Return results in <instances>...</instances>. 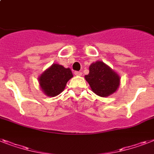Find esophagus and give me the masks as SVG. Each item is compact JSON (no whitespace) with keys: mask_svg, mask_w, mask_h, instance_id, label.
<instances>
[{"mask_svg":"<svg viewBox=\"0 0 154 154\" xmlns=\"http://www.w3.org/2000/svg\"><path fill=\"white\" fill-rule=\"evenodd\" d=\"M74 74L76 75V76H81V75H82V73H81V71H75Z\"/></svg>","mask_w":154,"mask_h":154,"instance_id":"34e87169","label":"esophagus"}]
</instances>
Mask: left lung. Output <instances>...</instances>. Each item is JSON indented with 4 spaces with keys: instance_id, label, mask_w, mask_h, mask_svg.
<instances>
[{
    "instance_id": "8db88e82",
    "label": "left lung",
    "mask_w": 154,
    "mask_h": 154,
    "mask_svg": "<svg viewBox=\"0 0 154 154\" xmlns=\"http://www.w3.org/2000/svg\"><path fill=\"white\" fill-rule=\"evenodd\" d=\"M85 78L92 92L101 97H107L115 93L120 85L119 75L101 61L90 65L89 73Z\"/></svg>"
}]
</instances>
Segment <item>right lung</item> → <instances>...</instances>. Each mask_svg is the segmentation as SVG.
Returning a JSON list of instances; mask_svg holds the SVG:
<instances>
[{"label": "right lung", "instance_id": "obj_1", "mask_svg": "<svg viewBox=\"0 0 154 154\" xmlns=\"http://www.w3.org/2000/svg\"><path fill=\"white\" fill-rule=\"evenodd\" d=\"M73 77L69 68L54 63L38 77L40 88L46 96L54 97L65 89L66 83Z\"/></svg>", "mask_w": 154, "mask_h": 154}]
</instances>
